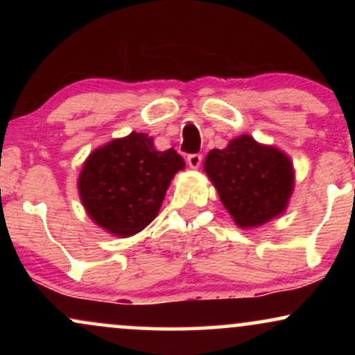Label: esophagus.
Listing matches in <instances>:
<instances>
[{
	"label": "esophagus",
	"mask_w": 355,
	"mask_h": 355,
	"mask_svg": "<svg viewBox=\"0 0 355 355\" xmlns=\"http://www.w3.org/2000/svg\"><path fill=\"white\" fill-rule=\"evenodd\" d=\"M187 162H189V165L191 166V168H198L202 164V155L200 153L187 155Z\"/></svg>",
	"instance_id": "esophagus-1"
}]
</instances>
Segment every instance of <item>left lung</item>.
I'll list each match as a JSON object with an SVG mask.
<instances>
[{"label":"left lung","instance_id":"1","mask_svg":"<svg viewBox=\"0 0 355 355\" xmlns=\"http://www.w3.org/2000/svg\"><path fill=\"white\" fill-rule=\"evenodd\" d=\"M205 172L239 227H259L280 215L294 190L287 155L242 135L223 150H211Z\"/></svg>","mask_w":355,"mask_h":355}]
</instances>
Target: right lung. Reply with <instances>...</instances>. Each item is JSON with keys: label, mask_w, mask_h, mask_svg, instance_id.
<instances>
[{"label": "right lung", "mask_w": 355, "mask_h": 355, "mask_svg": "<svg viewBox=\"0 0 355 355\" xmlns=\"http://www.w3.org/2000/svg\"><path fill=\"white\" fill-rule=\"evenodd\" d=\"M183 158L157 152L145 133H130L95 150L85 162L78 190L88 215L110 234L130 237L157 217Z\"/></svg>", "instance_id": "right-lung-1"}]
</instances>
